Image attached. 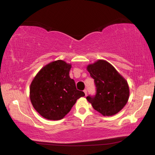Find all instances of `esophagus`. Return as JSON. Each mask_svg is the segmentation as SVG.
I'll use <instances>...</instances> for the list:
<instances>
[{
	"label": "esophagus",
	"mask_w": 155,
	"mask_h": 155,
	"mask_svg": "<svg viewBox=\"0 0 155 155\" xmlns=\"http://www.w3.org/2000/svg\"><path fill=\"white\" fill-rule=\"evenodd\" d=\"M84 94H85V96H87V91L86 89L84 90Z\"/></svg>",
	"instance_id": "esophagus-1"
}]
</instances>
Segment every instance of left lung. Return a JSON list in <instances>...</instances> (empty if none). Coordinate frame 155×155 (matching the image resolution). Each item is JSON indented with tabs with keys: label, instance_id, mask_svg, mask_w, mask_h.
<instances>
[{
	"label": "left lung",
	"instance_id": "1",
	"mask_svg": "<svg viewBox=\"0 0 155 155\" xmlns=\"http://www.w3.org/2000/svg\"><path fill=\"white\" fill-rule=\"evenodd\" d=\"M87 70L94 81L97 94L87 100L103 116H113L127 103L130 91L127 80L105 60L99 59L88 64Z\"/></svg>",
	"mask_w": 155,
	"mask_h": 155
}]
</instances>
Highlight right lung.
<instances>
[{"mask_svg":"<svg viewBox=\"0 0 155 155\" xmlns=\"http://www.w3.org/2000/svg\"><path fill=\"white\" fill-rule=\"evenodd\" d=\"M72 64L62 60L44 66L36 74L30 86V99L35 109L48 120L63 118L77 99L84 97L77 90L69 76Z\"/></svg>","mask_w":155,"mask_h":155,"instance_id":"obj_1","label":"right lung"}]
</instances>
